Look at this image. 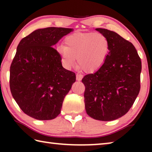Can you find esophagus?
<instances>
[{"label":"esophagus","instance_id":"1","mask_svg":"<svg viewBox=\"0 0 152 152\" xmlns=\"http://www.w3.org/2000/svg\"><path fill=\"white\" fill-rule=\"evenodd\" d=\"M82 79V75H81V74H76V80H81Z\"/></svg>","mask_w":152,"mask_h":152}]
</instances>
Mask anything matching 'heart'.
Returning <instances> with one entry per match:
<instances>
[{"label":"heart","mask_w":152,"mask_h":152,"mask_svg":"<svg viewBox=\"0 0 152 152\" xmlns=\"http://www.w3.org/2000/svg\"><path fill=\"white\" fill-rule=\"evenodd\" d=\"M65 46L58 48L61 61L67 68L76 65L86 72H92L102 66L110 50L109 42L99 33H75L66 37Z\"/></svg>","instance_id":"b5f03b06"}]
</instances>
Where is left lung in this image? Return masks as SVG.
Returning a JSON list of instances; mask_svg holds the SVG:
<instances>
[{"label":"left lung","mask_w":152,"mask_h":152,"mask_svg":"<svg viewBox=\"0 0 152 152\" xmlns=\"http://www.w3.org/2000/svg\"><path fill=\"white\" fill-rule=\"evenodd\" d=\"M96 30L107 37L110 50L101 68L82 80L84 103L90 117L109 121L125 115L134 103L140 91L141 61L129 41L112 31Z\"/></svg>","instance_id":"left-lung-1"}]
</instances>
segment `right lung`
<instances>
[{
    "label": "right lung",
    "instance_id": "1",
    "mask_svg": "<svg viewBox=\"0 0 152 152\" xmlns=\"http://www.w3.org/2000/svg\"><path fill=\"white\" fill-rule=\"evenodd\" d=\"M73 31L63 27L39 29L23 38L10 68V89L23 113L38 120L55 119L76 74L66 70L54 46Z\"/></svg>",
    "mask_w": 152,
    "mask_h": 152
}]
</instances>
